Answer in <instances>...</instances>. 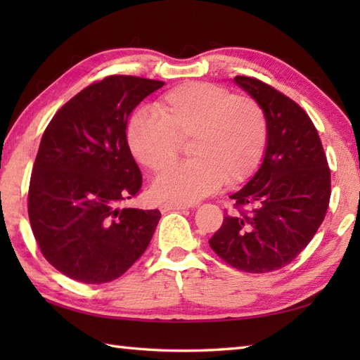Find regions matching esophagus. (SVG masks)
<instances>
[{"instance_id": "34e87169", "label": "esophagus", "mask_w": 360, "mask_h": 360, "mask_svg": "<svg viewBox=\"0 0 360 360\" xmlns=\"http://www.w3.org/2000/svg\"><path fill=\"white\" fill-rule=\"evenodd\" d=\"M186 209H188L186 204H160L159 205V210L162 213H167L170 210H186Z\"/></svg>"}]
</instances>
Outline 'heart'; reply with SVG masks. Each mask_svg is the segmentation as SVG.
<instances>
[{"label": "heart", "instance_id": "b5f03b06", "mask_svg": "<svg viewBox=\"0 0 360 360\" xmlns=\"http://www.w3.org/2000/svg\"><path fill=\"white\" fill-rule=\"evenodd\" d=\"M192 139L193 159L176 164L153 182L159 201L192 204L226 184L254 174L266 150L267 120L258 102L212 83L188 82L168 91L158 114L131 112L127 141L137 162L159 172L172 164L179 141Z\"/></svg>", "mask_w": 360, "mask_h": 360}]
</instances>
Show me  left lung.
Segmentation results:
<instances>
[{"instance_id":"left-lung-1","label":"left lung","mask_w":360,"mask_h":360,"mask_svg":"<svg viewBox=\"0 0 360 360\" xmlns=\"http://www.w3.org/2000/svg\"><path fill=\"white\" fill-rule=\"evenodd\" d=\"M233 82L263 108L267 142L257 173L231 195L240 213L224 217L209 244L235 269L272 272L292 262L322 224L331 173L317 129L300 106L257 79L238 75Z\"/></svg>"}]
</instances>
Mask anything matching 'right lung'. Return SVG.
<instances>
[{
	"label": "right lung",
	"instance_id": "right-lung-1",
	"mask_svg": "<svg viewBox=\"0 0 360 360\" xmlns=\"http://www.w3.org/2000/svg\"><path fill=\"white\" fill-rule=\"evenodd\" d=\"M164 82L111 75L58 110L44 129L29 186V221L44 258L88 285L119 278L148 248L160 212L122 207L141 192L129 114Z\"/></svg>",
	"mask_w": 360,
	"mask_h": 360
}]
</instances>
